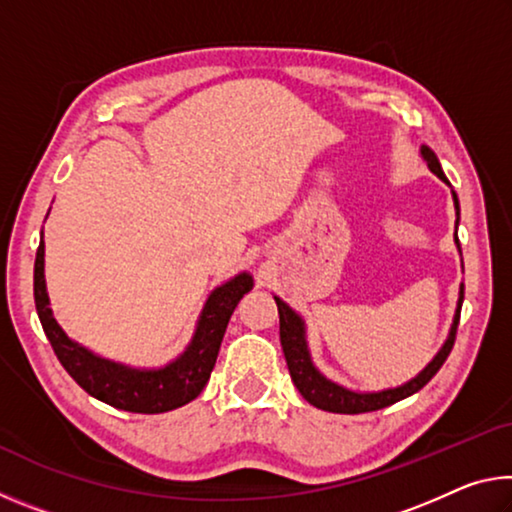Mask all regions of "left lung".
<instances>
[{
	"label": "left lung",
	"mask_w": 512,
	"mask_h": 512,
	"mask_svg": "<svg viewBox=\"0 0 512 512\" xmlns=\"http://www.w3.org/2000/svg\"><path fill=\"white\" fill-rule=\"evenodd\" d=\"M420 155H422V160L427 162V167L433 173H436V176L443 180L445 185H449L445 171L438 162V155L424 144L420 146ZM449 187H452V185H449ZM452 198H454L456 228H458V219H461V207H458V196H456L454 189H452ZM456 246H458V253H461V244H458V237H456ZM463 296H465V284L461 282L452 327H449L447 339L443 343V348L436 352V357H433L427 363V366H424L418 372V375L406 381V384L395 386V388H384V391H370V393L368 391L366 393L352 391V388H345L341 384H336V381L325 377L323 372L316 368V363H314V359H311V352H309V343H307L305 318H302L296 309H291L282 298L275 296L277 314H280V343H282L284 359H287V366H289L293 384H296L300 395L305 397L309 404H314L316 409H323V411H329V413H348V415L384 409V406H391L395 402L404 400V397L418 393L424 384H429L431 377L440 370V366H443L445 359L449 357V352H452V348H454L456 327H458V318H461V307H463Z\"/></svg>",
	"instance_id": "1"
}]
</instances>
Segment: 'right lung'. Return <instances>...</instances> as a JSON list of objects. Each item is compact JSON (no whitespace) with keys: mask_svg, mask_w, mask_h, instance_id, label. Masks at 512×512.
I'll return each mask as SVG.
<instances>
[{"mask_svg":"<svg viewBox=\"0 0 512 512\" xmlns=\"http://www.w3.org/2000/svg\"><path fill=\"white\" fill-rule=\"evenodd\" d=\"M253 275L237 273L207 296L187 348L160 368H135L99 357L76 343L56 323L45 282V241H40L33 266V296L38 318L58 361L85 393L115 409L131 413H164L196 400L210 379L232 311L253 289Z\"/></svg>","mask_w":512,"mask_h":512,"instance_id":"add662e5","label":"right lung"}]
</instances>
